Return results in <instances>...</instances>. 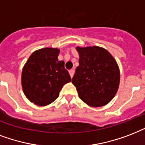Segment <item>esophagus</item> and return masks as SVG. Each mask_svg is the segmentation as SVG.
<instances>
[{"mask_svg": "<svg viewBox=\"0 0 145 145\" xmlns=\"http://www.w3.org/2000/svg\"><path fill=\"white\" fill-rule=\"evenodd\" d=\"M69 75H70V76H71V78H72V77L73 76L75 71H74V69H70V70L69 71Z\"/></svg>", "mask_w": 145, "mask_h": 145, "instance_id": "34e87169", "label": "esophagus"}]
</instances>
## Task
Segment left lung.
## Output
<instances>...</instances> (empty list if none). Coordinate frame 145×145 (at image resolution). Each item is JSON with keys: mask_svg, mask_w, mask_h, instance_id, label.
Instances as JSON below:
<instances>
[{"mask_svg": "<svg viewBox=\"0 0 145 145\" xmlns=\"http://www.w3.org/2000/svg\"><path fill=\"white\" fill-rule=\"evenodd\" d=\"M76 50L79 66L76 67L72 82L76 87L78 97L91 106L106 105L118 90L120 73L117 63L101 47H77Z\"/></svg>", "mask_w": 145, "mask_h": 145, "instance_id": "obj_1", "label": "left lung"}]
</instances>
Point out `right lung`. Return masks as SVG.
<instances>
[{"mask_svg": "<svg viewBox=\"0 0 145 145\" xmlns=\"http://www.w3.org/2000/svg\"><path fill=\"white\" fill-rule=\"evenodd\" d=\"M59 54L58 48L35 50L23 67L22 90L25 97L38 106H46L54 101L63 86L71 81L64 61L58 60Z\"/></svg>", "mask_w": 145, "mask_h": 145, "instance_id": "1", "label": "right lung"}]
</instances>
